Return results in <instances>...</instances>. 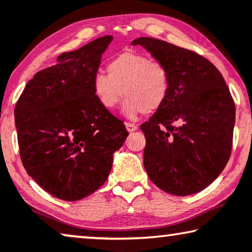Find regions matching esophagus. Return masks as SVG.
Wrapping results in <instances>:
<instances>
[{
  "instance_id": "1",
  "label": "esophagus",
  "mask_w": 252,
  "mask_h": 252,
  "mask_svg": "<svg viewBox=\"0 0 252 252\" xmlns=\"http://www.w3.org/2000/svg\"><path fill=\"white\" fill-rule=\"evenodd\" d=\"M125 126H126V128H127V130H128L129 133H132V132H135V130L137 129V126L135 125V124H130V123H125Z\"/></svg>"
}]
</instances>
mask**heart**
<instances>
[{
  "label": "heart",
  "instance_id": "obj_1",
  "mask_svg": "<svg viewBox=\"0 0 252 252\" xmlns=\"http://www.w3.org/2000/svg\"><path fill=\"white\" fill-rule=\"evenodd\" d=\"M107 70L108 75L97 72L92 81L94 96L105 110H114L124 94V116L136 119L145 112L158 110L168 97V69L147 56L125 51L109 61Z\"/></svg>",
  "mask_w": 252,
  "mask_h": 252
}]
</instances>
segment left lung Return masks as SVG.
<instances>
[{
  "mask_svg": "<svg viewBox=\"0 0 252 252\" xmlns=\"http://www.w3.org/2000/svg\"><path fill=\"white\" fill-rule=\"evenodd\" d=\"M132 45L147 50L170 75L166 102L141 126L148 176L174 195L202 191L232 150L235 104L223 76L206 58L165 41L138 37Z\"/></svg>",
  "mask_w": 252,
  "mask_h": 252,
  "instance_id": "obj_1",
  "label": "left lung"
}]
</instances>
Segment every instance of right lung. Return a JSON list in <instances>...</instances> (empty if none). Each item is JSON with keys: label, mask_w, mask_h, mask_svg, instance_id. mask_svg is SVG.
I'll use <instances>...</instances> for the list:
<instances>
[{"label": "right lung", "mask_w": 252, "mask_h": 252, "mask_svg": "<svg viewBox=\"0 0 252 252\" xmlns=\"http://www.w3.org/2000/svg\"><path fill=\"white\" fill-rule=\"evenodd\" d=\"M107 35L64 52L58 63L36 72L14 109L20 158L27 174L51 195L76 201L107 181L114 153L128 132L102 107L92 81Z\"/></svg>", "instance_id": "obj_1"}]
</instances>
